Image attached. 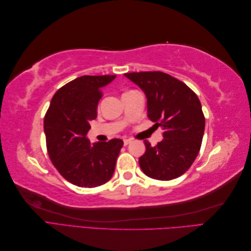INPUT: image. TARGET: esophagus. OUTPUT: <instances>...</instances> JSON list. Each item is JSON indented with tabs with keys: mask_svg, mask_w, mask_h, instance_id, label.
Wrapping results in <instances>:
<instances>
[{
	"mask_svg": "<svg viewBox=\"0 0 251 251\" xmlns=\"http://www.w3.org/2000/svg\"><path fill=\"white\" fill-rule=\"evenodd\" d=\"M130 142H131V139H124V144H125V146H127V144L130 143Z\"/></svg>",
	"mask_w": 251,
	"mask_h": 251,
	"instance_id": "esophagus-1",
	"label": "esophagus"
}]
</instances>
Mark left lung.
<instances>
[{
    "instance_id": "1",
    "label": "left lung",
    "mask_w": 251,
    "mask_h": 251,
    "mask_svg": "<svg viewBox=\"0 0 251 251\" xmlns=\"http://www.w3.org/2000/svg\"><path fill=\"white\" fill-rule=\"evenodd\" d=\"M125 75L146 93L148 116L163 130V139L155 147L144 140L147 150L139 158L142 172L162 181L180 177L201 149L205 117L198 96L183 81L161 71Z\"/></svg>"
}]
</instances>
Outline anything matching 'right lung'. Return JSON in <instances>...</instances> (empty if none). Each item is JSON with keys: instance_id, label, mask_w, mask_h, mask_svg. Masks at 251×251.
Listing matches in <instances>:
<instances>
[{"instance_id": "add662e5", "label": "right lung", "mask_w": 251, "mask_h": 251, "mask_svg": "<svg viewBox=\"0 0 251 251\" xmlns=\"http://www.w3.org/2000/svg\"><path fill=\"white\" fill-rule=\"evenodd\" d=\"M116 75H85L53 95L44 118L47 151L53 165L70 183L96 187L108 182L124 146L121 139L91 143L87 133L97 116L101 89Z\"/></svg>"}]
</instances>
